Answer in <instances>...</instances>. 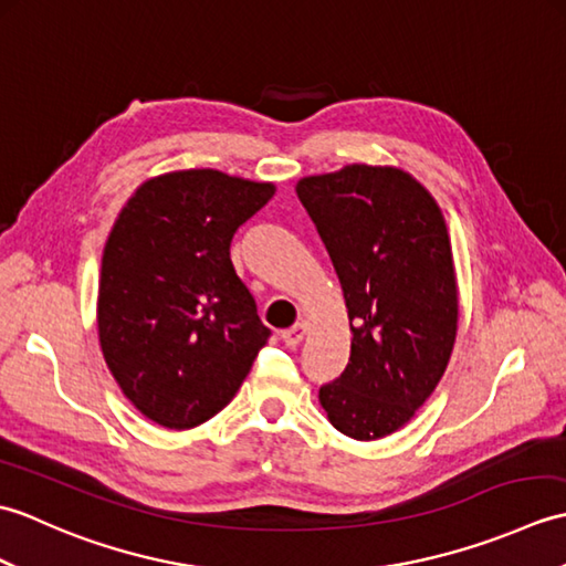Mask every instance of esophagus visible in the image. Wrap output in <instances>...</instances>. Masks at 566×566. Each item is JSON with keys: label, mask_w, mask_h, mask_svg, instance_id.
<instances>
[{"label": "esophagus", "mask_w": 566, "mask_h": 566, "mask_svg": "<svg viewBox=\"0 0 566 566\" xmlns=\"http://www.w3.org/2000/svg\"><path fill=\"white\" fill-rule=\"evenodd\" d=\"M306 333H308V323L302 321V323H296V326L286 328V331L282 333V340H284L286 345H290V347H296V345H302V340L306 338Z\"/></svg>", "instance_id": "esophagus-1"}]
</instances>
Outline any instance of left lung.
Segmentation results:
<instances>
[{
    "instance_id": "obj_1",
    "label": "left lung",
    "mask_w": 566,
    "mask_h": 566,
    "mask_svg": "<svg viewBox=\"0 0 566 566\" xmlns=\"http://www.w3.org/2000/svg\"><path fill=\"white\" fill-rule=\"evenodd\" d=\"M296 195L328 250L353 331L350 363L318 401L343 436L387 438L450 363L460 298L448 226L430 191L391 165L302 177Z\"/></svg>"
}]
</instances>
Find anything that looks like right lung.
I'll list each match as a JSON object with an SVG mask.
<instances>
[{"instance_id":"1","label":"right lung","mask_w":566,"mask_h":566,"mask_svg":"<svg viewBox=\"0 0 566 566\" xmlns=\"http://www.w3.org/2000/svg\"><path fill=\"white\" fill-rule=\"evenodd\" d=\"M272 182L175 170L143 182L104 245L97 331L118 389L153 423L189 430L231 403L268 343L231 262Z\"/></svg>"}]
</instances>
